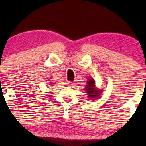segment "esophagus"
<instances>
[{
	"label": "esophagus",
	"instance_id": "esophagus-1",
	"mask_svg": "<svg viewBox=\"0 0 146 146\" xmlns=\"http://www.w3.org/2000/svg\"><path fill=\"white\" fill-rule=\"evenodd\" d=\"M74 85V83H73V82H67V85L68 86H73V85Z\"/></svg>",
	"mask_w": 146,
	"mask_h": 146
}]
</instances>
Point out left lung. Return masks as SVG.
Segmentation results:
<instances>
[{
	"label": "left lung",
	"instance_id": "8db88e82",
	"mask_svg": "<svg viewBox=\"0 0 146 146\" xmlns=\"http://www.w3.org/2000/svg\"><path fill=\"white\" fill-rule=\"evenodd\" d=\"M85 90H86L87 95L91 100H95L101 95L102 90L95 88V81L93 78H89L85 85Z\"/></svg>",
	"mask_w": 146,
	"mask_h": 146
}]
</instances>
